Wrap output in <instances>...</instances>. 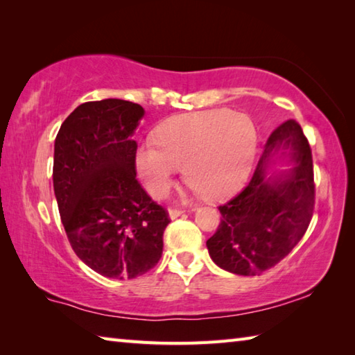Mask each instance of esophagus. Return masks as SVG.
<instances>
[{
  "label": "esophagus",
  "mask_w": 355,
  "mask_h": 355,
  "mask_svg": "<svg viewBox=\"0 0 355 355\" xmlns=\"http://www.w3.org/2000/svg\"><path fill=\"white\" fill-rule=\"evenodd\" d=\"M183 214H184L183 210H178V209H169V212H168V215H169L171 220H175V218L182 216Z\"/></svg>",
  "instance_id": "1"
}]
</instances>
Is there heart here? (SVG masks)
Instances as JSON below:
<instances>
[{"instance_id": "1", "label": "heart", "mask_w": 355, "mask_h": 355, "mask_svg": "<svg viewBox=\"0 0 355 355\" xmlns=\"http://www.w3.org/2000/svg\"><path fill=\"white\" fill-rule=\"evenodd\" d=\"M157 141L135 150V166L146 191L162 198L184 166L193 191L210 200L235 193L250 173L258 153L253 120L227 108L178 114L158 128Z\"/></svg>"}]
</instances>
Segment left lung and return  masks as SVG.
I'll return each instance as SVG.
<instances>
[{
    "instance_id": "left-lung-1",
    "label": "left lung",
    "mask_w": 355,
    "mask_h": 355,
    "mask_svg": "<svg viewBox=\"0 0 355 355\" xmlns=\"http://www.w3.org/2000/svg\"><path fill=\"white\" fill-rule=\"evenodd\" d=\"M313 209L311 149L290 119L271 132L245 189L220 206L221 224L206 243L209 256L229 273L259 275L302 239Z\"/></svg>"
}]
</instances>
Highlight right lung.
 I'll return each mask as SVG.
<instances>
[{
  "label": "right lung",
  "instance_id": "add662e5",
  "mask_svg": "<svg viewBox=\"0 0 355 355\" xmlns=\"http://www.w3.org/2000/svg\"><path fill=\"white\" fill-rule=\"evenodd\" d=\"M139 103H82L55 140L53 189L74 253L105 277L134 279L160 261L166 210L135 180Z\"/></svg>",
  "mask_w": 355,
  "mask_h": 355
}]
</instances>
